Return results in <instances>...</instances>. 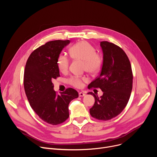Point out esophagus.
Listing matches in <instances>:
<instances>
[{"mask_svg":"<svg viewBox=\"0 0 157 157\" xmlns=\"http://www.w3.org/2000/svg\"><path fill=\"white\" fill-rule=\"evenodd\" d=\"M86 94H85V93H83V92H79V97H83V96H85Z\"/></svg>","mask_w":157,"mask_h":157,"instance_id":"34e87169","label":"esophagus"}]
</instances>
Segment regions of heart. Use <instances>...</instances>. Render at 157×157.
Instances as JSON below:
<instances>
[{
  "mask_svg": "<svg viewBox=\"0 0 157 157\" xmlns=\"http://www.w3.org/2000/svg\"><path fill=\"white\" fill-rule=\"evenodd\" d=\"M71 59L79 60L83 62V70L96 74L100 71L103 62V58L101 53L97 52L95 48L86 41H81L72 46L69 49ZM69 59L64 55H60L57 59V66L62 73H67L69 69ZM88 79L84 76H74L69 79L68 83L76 88L83 86Z\"/></svg>",
  "mask_w": 157,
  "mask_h": 157,
  "instance_id": "1",
  "label": "heart"
}]
</instances>
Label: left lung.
I'll list each match as a JSON object with an SVG mask.
<instances>
[{"label": "left lung", "instance_id": "1", "mask_svg": "<svg viewBox=\"0 0 157 157\" xmlns=\"http://www.w3.org/2000/svg\"><path fill=\"white\" fill-rule=\"evenodd\" d=\"M103 63L99 76L88 88H99L103 95L95 98V103L90 109L94 118L107 121L117 117L126 107L130 97L133 83L131 64L125 52L118 46L108 41H102Z\"/></svg>", "mask_w": 157, "mask_h": 157}]
</instances>
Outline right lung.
<instances>
[{
    "label": "right lung",
    "mask_w": 157,
    "mask_h": 157,
    "mask_svg": "<svg viewBox=\"0 0 157 157\" xmlns=\"http://www.w3.org/2000/svg\"><path fill=\"white\" fill-rule=\"evenodd\" d=\"M69 43L56 40L39 46L30 55L25 68L23 85L31 108L41 120L53 125L69 118V104L78 97V92L71 88L58 95L52 83L60 76L58 57Z\"/></svg>",
    "instance_id": "add662e5"
}]
</instances>
